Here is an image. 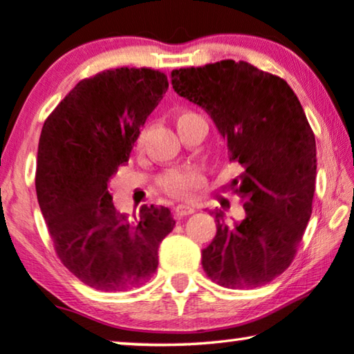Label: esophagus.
I'll return each mask as SVG.
<instances>
[{
    "mask_svg": "<svg viewBox=\"0 0 354 354\" xmlns=\"http://www.w3.org/2000/svg\"><path fill=\"white\" fill-rule=\"evenodd\" d=\"M194 211H195V207L190 206V205H178V206L175 207V209H173V212H175V217H176V218H181V217H184V216L192 214Z\"/></svg>",
    "mask_w": 354,
    "mask_h": 354,
    "instance_id": "34e87169",
    "label": "esophagus"
}]
</instances>
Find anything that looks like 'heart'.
Instances as JSON below:
<instances>
[{
	"mask_svg": "<svg viewBox=\"0 0 354 354\" xmlns=\"http://www.w3.org/2000/svg\"><path fill=\"white\" fill-rule=\"evenodd\" d=\"M200 118L197 113L192 111H183L176 116V126H183L189 122L190 120ZM143 133H140L138 143H142ZM201 173L194 167H184V168H170L159 175L157 178V186H159L167 195L176 198H183L190 195V192L201 183Z\"/></svg>",
	"mask_w": 354,
	"mask_h": 354,
	"instance_id": "heart-1",
	"label": "heart"
}]
</instances>
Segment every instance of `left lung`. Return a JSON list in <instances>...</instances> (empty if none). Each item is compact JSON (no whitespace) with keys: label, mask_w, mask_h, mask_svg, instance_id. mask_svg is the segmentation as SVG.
<instances>
[{"label":"left lung","mask_w":354,"mask_h":354,"mask_svg":"<svg viewBox=\"0 0 354 354\" xmlns=\"http://www.w3.org/2000/svg\"><path fill=\"white\" fill-rule=\"evenodd\" d=\"M171 85L211 115L230 160L243 167L233 183L245 217L230 223L214 211L216 238L201 252L206 276L233 290L261 287L295 260L312 216L317 145L304 110L283 78L245 61L175 69Z\"/></svg>","instance_id":"left-lung-1"}]
</instances>
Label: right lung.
<instances>
[{
  "label": "right lung",
  "mask_w": 354,
  "mask_h": 354,
  "mask_svg": "<svg viewBox=\"0 0 354 354\" xmlns=\"http://www.w3.org/2000/svg\"><path fill=\"white\" fill-rule=\"evenodd\" d=\"M168 89L149 67H118L83 78L44 122L36 194L61 263L88 287L126 291L156 272L157 250L175 228L164 206L143 205L131 223L115 209L109 183Z\"/></svg>",
  "instance_id": "obj_1"
}]
</instances>
